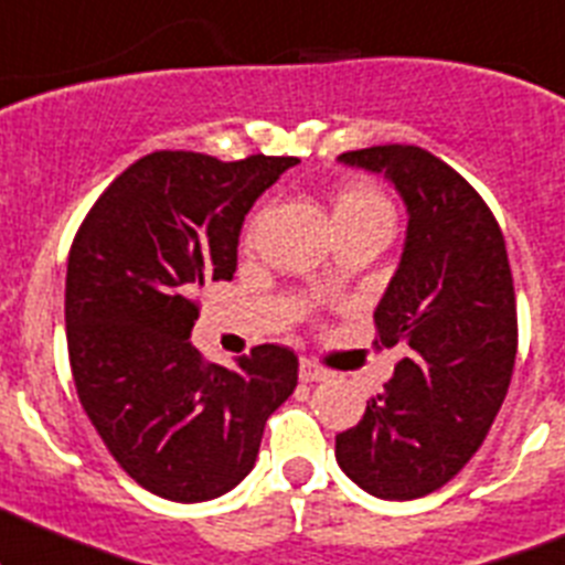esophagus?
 <instances>
[{"mask_svg":"<svg viewBox=\"0 0 565 565\" xmlns=\"http://www.w3.org/2000/svg\"><path fill=\"white\" fill-rule=\"evenodd\" d=\"M331 375H333V372L326 370V366H320L317 361H309V359L300 361V381H306V383L328 381Z\"/></svg>","mask_w":565,"mask_h":565,"instance_id":"obj_1","label":"esophagus"}]
</instances>
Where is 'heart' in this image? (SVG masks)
Masks as SVG:
<instances>
[{"label":"heart","mask_w":565,"mask_h":565,"mask_svg":"<svg viewBox=\"0 0 565 565\" xmlns=\"http://www.w3.org/2000/svg\"><path fill=\"white\" fill-rule=\"evenodd\" d=\"M333 215L337 221H350V217H375L386 215L392 217V206L383 199L381 190H375L372 184H350L342 193L337 195V204H333Z\"/></svg>","instance_id":"b5f03b06"}]
</instances>
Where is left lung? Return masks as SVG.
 Masks as SVG:
<instances>
[{"label":"left lung","instance_id":"1","mask_svg":"<svg viewBox=\"0 0 565 565\" xmlns=\"http://www.w3.org/2000/svg\"><path fill=\"white\" fill-rule=\"evenodd\" d=\"M383 173L408 206L403 259L375 309V344L405 350L337 461L381 500L450 483L480 450L516 361V292L502 228L478 190L419 146L339 154Z\"/></svg>","mask_w":565,"mask_h":565}]
</instances>
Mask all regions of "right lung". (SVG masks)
Returning <instances> with one entry per match:
<instances>
[{
	"instance_id": "obj_1",
	"label": "right lung",
	"mask_w": 565,
	"mask_h": 565,
	"mask_svg": "<svg viewBox=\"0 0 565 565\" xmlns=\"http://www.w3.org/2000/svg\"><path fill=\"white\" fill-rule=\"evenodd\" d=\"M154 151L126 168L82 221L65 273L76 394L109 456L173 502L232 491L254 469L265 422L298 386V355L259 344L237 370L190 344L195 292L232 281L254 201L295 166Z\"/></svg>"
}]
</instances>
